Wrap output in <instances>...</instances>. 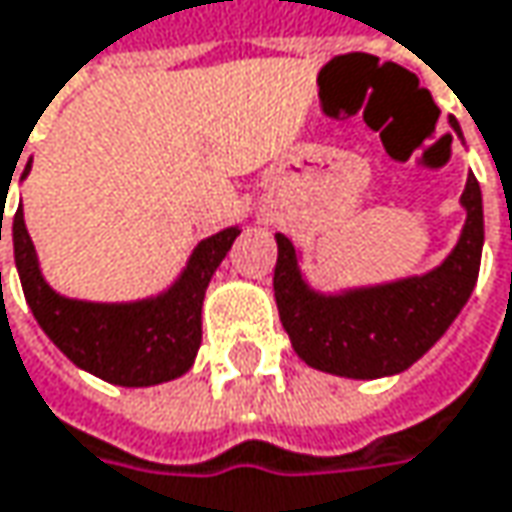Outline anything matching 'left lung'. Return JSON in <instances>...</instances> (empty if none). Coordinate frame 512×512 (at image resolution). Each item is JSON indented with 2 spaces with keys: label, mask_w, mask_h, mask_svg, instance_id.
I'll return each instance as SVG.
<instances>
[{
  "label": "left lung",
  "mask_w": 512,
  "mask_h": 512,
  "mask_svg": "<svg viewBox=\"0 0 512 512\" xmlns=\"http://www.w3.org/2000/svg\"><path fill=\"white\" fill-rule=\"evenodd\" d=\"M463 208L469 213L463 237L440 269L346 296L310 293L299 275L293 243L278 234L275 302L281 325L304 363L343 378H384L407 369L431 349L478 281L484 205L475 175L466 181Z\"/></svg>",
  "instance_id": "1"
}]
</instances>
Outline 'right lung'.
<instances>
[{
  "instance_id": "add662e5",
  "label": "right lung",
  "mask_w": 512,
  "mask_h": 512,
  "mask_svg": "<svg viewBox=\"0 0 512 512\" xmlns=\"http://www.w3.org/2000/svg\"><path fill=\"white\" fill-rule=\"evenodd\" d=\"M237 234L240 228H225L202 240L169 293L134 304H93L58 296L37 269L23 208L14 213V257L34 319L75 366L108 384L152 387L193 366L202 346L205 290Z\"/></svg>"
}]
</instances>
